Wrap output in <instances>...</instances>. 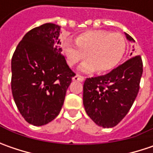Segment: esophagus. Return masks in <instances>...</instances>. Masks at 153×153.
<instances>
[{
    "label": "esophagus",
    "instance_id": "obj_1",
    "mask_svg": "<svg viewBox=\"0 0 153 153\" xmlns=\"http://www.w3.org/2000/svg\"><path fill=\"white\" fill-rule=\"evenodd\" d=\"M84 76H79V75H76V76H75L72 80L73 81H77V82H83L84 81Z\"/></svg>",
    "mask_w": 153,
    "mask_h": 153
}]
</instances>
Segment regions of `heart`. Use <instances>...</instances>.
I'll list each match as a JSON object with an SVG mask.
<instances>
[{
  "mask_svg": "<svg viewBox=\"0 0 153 153\" xmlns=\"http://www.w3.org/2000/svg\"><path fill=\"white\" fill-rule=\"evenodd\" d=\"M126 48V40L121 34L102 30H88L80 34L76 42L68 38L62 44L63 52L71 66L88 57L89 59L79 68L85 73L95 70L99 73L111 71L120 63Z\"/></svg>",
  "mask_w": 153,
  "mask_h": 153,
  "instance_id": "1",
  "label": "heart"
}]
</instances>
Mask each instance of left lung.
<instances>
[{
  "label": "left lung",
  "instance_id": "8db88e82",
  "mask_svg": "<svg viewBox=\"0 0 153 153\" xmlns=\"http://www.w3.org/2000/svg\"><path fill=\"white\" fill-rule=\"evenodd\" d=\"M125 36L134 42L128 34ZM142 72L141 57L137 55L106 75L87 78L83 84V105L88 117L103 128L118 124L138 94Z\"/></svg>",
  "mask_w": 153,
  "mask_h": 153
}]
</instances>
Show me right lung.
I'll list each match as a JSON object with an SVG mask.
<instances>
[{
    "mask_svg": "<svg viewBox=\"0 0 153 153\" xmlns=\"http://www.w3.org/2000/svg\"><path fill=\"white\" fill-rule=\"evenodd\" d=\"M60 26L47 23L27 32L12 58V93L22 117L45 125L60 112L76 74L62 55Z\"/></svg>",
    "mask_w": 153,
    "mask_h": 153,
    "instance_id": "obj_1",
    "label": "right lung"
}]
</instances>
